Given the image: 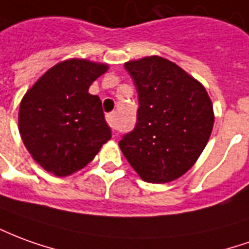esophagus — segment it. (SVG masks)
Instances as JSON below:
<instances>
[{
  "label": "esophagus",
  "mask_w": 249,
  "mask_h": 249,
  "mask_svg": "<svg viewBox=\"0 0 249 249\" xmlns=\"http://www.w3.org/2000/svg\"><path fill=\"white\" fill-rule=\"evenodd\" d=\"M107 121L112 129H116V116H114V113H107Z\"/></svg>",
  "instance_id": "1"
}]
</instances>
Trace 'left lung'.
<instances>
[{
    "instance_id": "1",
    "label": "left lung",
    "mask_w": 249,
    "mask_h": 249,
    "mask_svg": "<svg viewBox=\"0 0 249 249\" xmlns=\"http://www.w3.org/2000/svg\"><path fill=\"white\" fill-rule=\"evenodd\" d=\"M139 94L135 129L119 145L140 178L167 183L182 177L206 147L213 105L197 79L173 62L147 56L125 63Z\"/></svg>"
}]
</instances>
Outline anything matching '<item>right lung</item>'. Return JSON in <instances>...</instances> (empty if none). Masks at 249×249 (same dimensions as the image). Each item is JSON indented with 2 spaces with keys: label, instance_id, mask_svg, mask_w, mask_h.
I'll return each instance as SVG.
<instances>
[{
  "label": "right lung",
  "instance_id": "obj_1",
  "mask_svg": "<svg viewBox=\"0 0 249 249\" xmlns=\"http://www.w3.org/2000/svg\"><path fill=\"white\" fill-rule=\"evenodd\" d=\"M107 64L69 59L55 64L28 90L20 104L18 130L36 163L56 177L89 164L110 140L98 95L90 85Z\"/></svg>",
  "mask_w": 249,
  "mask_h": 249
}]
</instances>
